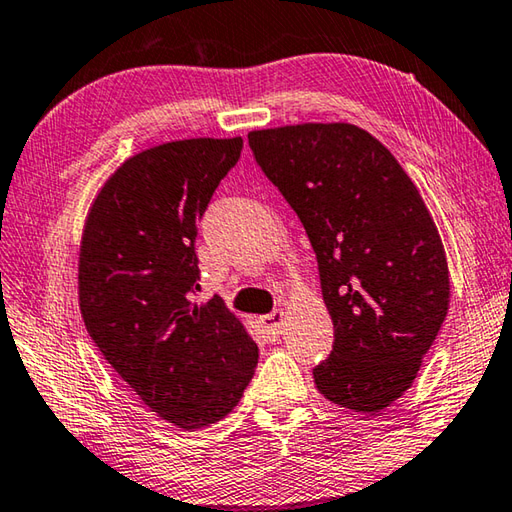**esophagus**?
Segmentation results:
<instances>
[{
    "label": "esophagus",
    "instance_id": "34e87169",
    "mask_svg": "<svg viewBox=\"0 0 512 512\" xmlns=\"http://www.w3.org/2000/svg\"><path fill=\"white\" fill-rule=\"evenodd\" d=\"M259 322H262V329H264V333H266V338L277 340V338H280V333H282V324H284V311L275 309L273 313L262 315V318H259Z\"/></svg>",
    "mask_w": 512,
    "mask_h": 512
}]
</instances>
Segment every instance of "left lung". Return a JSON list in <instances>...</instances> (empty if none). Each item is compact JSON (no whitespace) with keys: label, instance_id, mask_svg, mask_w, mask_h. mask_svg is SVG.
<instances>
[{"label":"left lung","instance_id":"8db88e82","mask_svg":"<svg viewBox=\"0 0 512 512\" xmlns=\"http://www.w3.org/2000/svg\"><path fill=\"white\" fill-rule=\"evenodd\" d=\"M318 257L333 351L313 369L324 398L383 412L412 387L448 315L450 275L430 210L387 147L349 123L248 134Z\"/></svg>","mask_w":512,"mask_h":512}]
</instances>
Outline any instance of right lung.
Returning a JSON list of instances; mask_svg holds the SVG:
<instances>
[{
    "label": "right lung",
    "instance_id": "obj_1",
    "mask_svg": "<svg viewBox=\"0 0 512 512\" xmlns=\"http://www.w3.org/2000/svg\"><path fill=\"white\" fill-rule=\"evenodd\" d=\"M244 141L188 138L127 159L82 230L78 295L91 340L165 421L199 430L239 403L259 349L221 297L199 291L197 221Z\"/></svg>",
    "mask_w": 512,
    "mask_h": 512
}]
</instances>
